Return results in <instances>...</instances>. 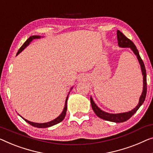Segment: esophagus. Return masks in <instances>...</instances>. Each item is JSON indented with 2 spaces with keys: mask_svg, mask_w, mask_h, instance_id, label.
Masks as SVG:
<instances>
[{
  "mask_svg": "<svg viewBox=\"0 0 153 153\" xmlns=\"http://www.w3.org/2000/svg\"><path fill=\"white\" fill-rule=\"evenodd\" d=\"M79 81H84V80H85V77H84V76L79 77Z\"/></svg>",
  "mask_w": 153,
  "mask_h": 153,
  "instance_id": "34e87169",
  "label": "esophagus"
}]
</instances>
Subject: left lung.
Listing matches in <instances>:
<instances>
[{
  "label": "left lung",
  "instance_id": "obj_1",
  "mask_svg": "<svg viewBox=\"0 0 153 153\" xmlns=\"http://www.w3.org/2000/svg\"><path fill=\"white\" fill-rule=\"evenodd\" d=\"M117 41H118V45L120 47L123 48H130L132 51H133V53L135 54L137 58L138 59L139 62H140L141 69H142V76H143V91L142 95L140 97V100H139V103L135 108L131 110V111H128V112L126 113H116V114H113V113H106L105 111H102L100 109L98 106L96 105V104L95 103L92 97H91V106H92V108L93 111H94L95 113L96 114L97 117H99L101 119L105 120L106 121H109V122H116V123H120V122H126L128 119H130L132 116H133L134 114H135L137 111L140 108V107L142 105V104L144 102L146 96V92H147V82H146V68L144 66V64H143V60L141 58L140 56V53H139V51L137 49L134 43L132 42V41L128 39V38H126L124 34H123L120 31L117 30Z\"/></svg>",
  "mask_w": 153,
  "mask_h": 153
}]
</instances>
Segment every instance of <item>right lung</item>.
Wrapping results in <instances>:
<instances>
[{
  "instance_id": "right-lung-1",
  "label": "right lung",
  "mask_w": 153,
  "mask_h": 153,
  "mask_svg": "<svg viewBox=\"0 0 153 153\" xmlns=\"http://www.w3.org/2000/svg\"><path fill=\"white\" fill-rule=\"evenodd\" d=\"M38 38H40V36H31V37H29L28 39H27L25 41V42L24 44L22 45L21 47H20L19 49V50H18L17 55L19 54L22 51H23V50L25 49V48L29 45V43H30L33 39H38ZM72 88H73V87H71V90ZM69 93H70V91H69ZM69 94H68L67 98H66L65 108H64L62 113H61L58 117L56 118V119L53 120L51 121V122H47V123H34V122H30V121H28V120H27L25 119H24L23 117H22V118L26 122H27L28 124L31 125V126H33L34 127H37V128H48V127L52 126H53V125H56L57 124H58V123L62 122V121L64 119H65V117L66 113H67V100H68V96H69ZM20 117H21V116H20Z\"/></svg>"
}]
</instances>
